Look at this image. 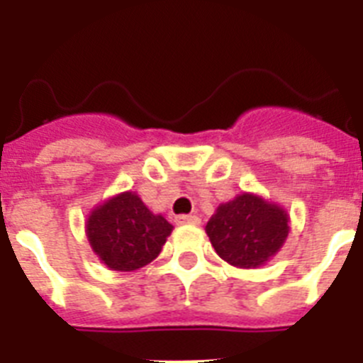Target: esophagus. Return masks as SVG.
<instances>
[{
  "instance_id": "1",
  "label": "esophagus",
  "mask_w": 363,
  "mask_h": 363,
  "mask_svg": "<svg viewBox=\"0 0 363 363\" xmlns=\"http://www.w3.org/2000/svg\"><path fill=\"white\" fill-rule=\"evenodd\" d=\"M176 223L184 225V223H189V225H198L200 223V218L196 214H179L176 216Z\"/></svg>"
}]
</instances>
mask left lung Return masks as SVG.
<instances>
[{
	"instance_id": "obj_1",
	"label": "left lung",
	"mask_w": 363,
	"mask_h": 363,
	"mask_svg": "<svg viewBox=\"0 0 363 363\" xmlns=\"http://www.w3.org/2000/svg\"><path fill=\"white\" fill-rule=\"evenodd\" d=\"M205 230L220 258L234 267L251 269L280 251L289 234V218L277 205L242 194L220 205Z\"/></svg>"
}]
</instances>
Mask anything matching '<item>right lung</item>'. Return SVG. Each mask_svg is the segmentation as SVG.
Returning a JSON list of instances; mask_svg holds the SVG:
<instances>
[{
	"instance_id": "add662e5",
	"label": "right lung",
	"mask_w": 363,
	"mask_h": 363,
	"mask_svg": "<svg viewBox=\"0 0 363 363\" xmlns=\"http://www.w3.org/2000/svg\"><path fill=\"white\" fill-rule=\"evenodd\" d=\"M171 230V223L150 213L134 192L105 201L86 220L92 249L114 271H136L152 262Z\"/></svg>"
}]
</instances>
